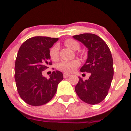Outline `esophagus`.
I'll use <instances>...</instances> for the list:
<instances>
[{
	"instance_id": "obj_1",
	"label": "esophagus",
	"mask_w": 131,
	"mask_h": 131,
	"mask_svg": "<svg viewBox=\"0 0 131 131\" xmlns=\"http://www.w3.org/2000/svg\"><path fill=\"white\" fill-rule=\"evenodd\" d=\"M69 75H70V74H68V73H63V77H64L65 78H68V77H69Z\"/></svg>"
}]
</instances>
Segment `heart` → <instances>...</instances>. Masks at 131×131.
<instances>
[{
    "instance_id": "heart-1",
    "label": "heart",
    "mask_w": 131,
    "mask_h": 131,
    "mask_svg": "<svg viewBox=\"0 0 131 131\" xmlns=\"http://www.w3.org/2000/svg\"><path fill=\"white\" fill-rule=\"evenodd\" d=\"M64 44L70 49L76 51L79 49L80 45L77 41L73 39H67L65 40ZM59 46L55 44L52 47L49 51V55L53 60H57L58 58ZM80 66V62L78 60H73L70 61H62L57 65L58 70L65 73H72Z\"/></svg>"
}]
</instances>
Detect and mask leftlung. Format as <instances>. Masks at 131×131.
Returning a JSON list of instances; mask_svg holds the SVG:
<instances>
[{
    "mask_svg": "<svg viewBox=\"0 0 131 131\" xmlns=\"http://www.w3.org/2000/svg\"><path fill=\"white\" fill-rule=\"evenodd\" d=\"M73 37L88 48V58L80 71L91 73L85 80L78 77L75 91L87 104H97L107 96L113 78L111 53L106 43L96 35L83 33Z\"/></svg>",
    "mask_w": 131,
    "mask_h": 131,
    "instance_id": "1",
    "label": "left lung"
}]
</instances>
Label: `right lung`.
<instances>
[{"mask_svg": "<svg viewBox=\"0 0 131 131\" xmlns=\"http://www.w3.org/2000/svg\"><path fill=\"white\" fill-rule=\"evenodd\" d=\"M58 38L35 37L20 46L15 65V79L20 96L33 106L47 104L55 94L58 83L63 80L62 73L55 71L49 79L42 72L51 66L49 49Z\"/></svg>", "mask_w": 131, "mask_h": 131, "instance_id": "add662e5", "label": "right lung"}]
</instances>
